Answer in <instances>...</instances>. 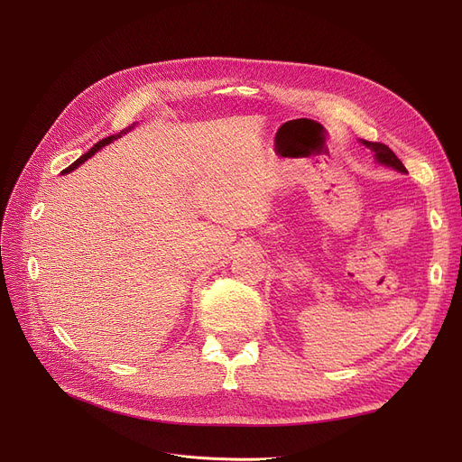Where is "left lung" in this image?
<instances>
[{"mask_svg": "<svg viewBox=\"0 0 462 462\" xmlns=\"http://www.w3.org/2000/svg\"><path fill=\"white\" fill-rule=\"evenodd\" d=\"M363 143L367 145V148H371L376 155V161L378 162H382V164H385V166H392V168H395V170H399V172H406V168H404V164L401 162V159H397V155L387 148V145H383V143H378V142H367V140H363Z\"/></svg>", "mask_w": 462, "mask_h": 462, "instance_id": "left-lung-1", "label": "left lung"}]
</instances>
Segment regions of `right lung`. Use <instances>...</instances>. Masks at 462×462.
Instances as JSON below:
<instances>
[{
    "mask_svg": "<svg viewBox=\"0 0 462 462\" xmlns=\"http://www.w3.org/2000/svg\"><path fill=\"white\" fill-rule=\"evenodd\" d=\"M117 136H121V134H117ZM117 136H108V138H103L101 142H97V143L93 145V148H91V150H89L88 153H84V155H82L80 159H77V161H75V162H72L70 166H67V168L63 170V172H61V174H67V172H70V170H75L77 166H80V164H82L84 161H88V159H89L91 155H95L97 152H99L101 148H105V145H106V143H110V142H112V140H116Z\"/></svg>",
    "mask_w": 462,
    "mask_h": 462,
    "instance_id": "1",
    "label": "right lung"
}]
</instances>
